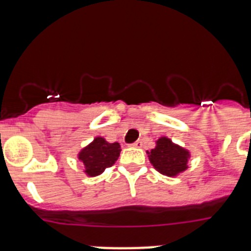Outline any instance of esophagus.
<instances>
[{"instance_id":"34e87169","label":"esophagus","mask_w":251,"mask_h":251,"mask_svg":"<svg viewBox=\"0 0 251 251\" xmlns=\"http://www.w3.org/2000/svg\"><path fill=\"white\" fill-rule=\"evenodd\" d=\"M133 147H136V148H141L142 146H143V142L141 141V139H139V141H137V142H134V143H133Z\"/></svg>"}]
</instances>
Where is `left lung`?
Segmentation results:
<instances>
[{"label":"left lung","mask_w":251,"mask_h":251,"mask_svg":"<svg viewBox=\"0 0 251 251\" xmlns=\"http://www.w3.org/2000/svg\"><path fill=\"white\" fill-rule=\"evenodd\" d=\"M151 165L159 174L167 177H176L188 168L190 151L176 145L168 137H161L156 141V147L147 151Z\"/></svg>","instance_id":"obj_1"}]
</instances>
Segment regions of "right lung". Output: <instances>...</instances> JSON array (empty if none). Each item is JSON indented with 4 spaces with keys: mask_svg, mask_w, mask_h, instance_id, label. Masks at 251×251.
Instances as JSON below:
<instances>
[{
    "mask_svg": "<svg viewBox=\"0 0 251 251\" xmlns=\"http://www.w3.org/2000/svg\"><path fill=\"white\" fill-rule=\"evenodd\" d=\"M121 151L118 142L109 143L104 137H95L89 145L79 151L77 159L84 165V174L88 177H95L114 165Z\"/></svg>",
    "mask_w": 251,
    "mask_h": 251,
    "instance_id": "right-lung-1",
    "label": "right lung"
}]
</instances>
